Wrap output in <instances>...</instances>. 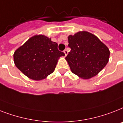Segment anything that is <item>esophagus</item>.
Listing matches in <instances>:
<instances>
[{
    "label": "esophagus",
    "instance_id": "1",
    "mask_svg": "<svg viewBox=\"0 0 123 123\" xmlns=\"http://www.w3.org/2000/svg\"><path fill=\"white\" fill-rule=\"evenodd\" d=\"M64 53L65 54V56H66L67 55H68V50L65 49L64 50Z\"/></svg>",
    "mask_w": 123,
    "mask_h": 123
}]
</instances>
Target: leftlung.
<instances>
[{
    "label": "left lung",
    "instance_id": "1",
    "mask_svg": "<svg viewBox=\"0 0 123 123\" xmlns=\"http://www.w3.org/2000/svg\"><path fill=\"white\" fill-rule=\"evenodd\" d=\"M71 51L66 57L71 71L83 79L96 76L109 61L110 52L96 36L80 31L68 37Z\"/></svg>",
    "mask_w": 123,
    "mask_h": 123
}]
</instances>
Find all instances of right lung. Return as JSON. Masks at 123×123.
<instances>
[{"instance_id": "add662e5", "label": "right lung", "mask_w": 123, "mask_h": 123, "mask_svg": "<svg viewBox=\"0 0 123 123\" xmlns=\"http://www.w3.org/2000/svg\"><path fill=\"white\" fill-rule=\"evenodd\" d=\"M64 53L59 51L57 43L44 35L30 38L14 54L16 66L26 76L41 80L52 73L57 60Z\"/></svg>"}]
</instances>
